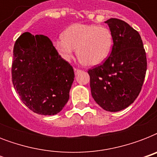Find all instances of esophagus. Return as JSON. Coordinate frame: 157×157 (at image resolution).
Returning a JSON list of instances; mask_svg holds the SVG:
<instances>
[{"label":"esophagus","mask_w":157,"mask_h":157,"mask_svg":"<svg viewBox=\"0 0 157 157\" xmlns=\"http://www.w3.org/2000/svg\"><path fill=\"white\" fill-rule=\"evenodd\" d=\"M74 71H75V73L77 74L78 72H80V71H81V70H80V69H77V68H74Z\"/></svg>","instance_id":"34e87169"}]
</instances>
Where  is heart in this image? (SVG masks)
<instances>
[{"label":"heart","mask_w":157,"mask_h":157,"mask_svg":"<svg viewBox=\"0 0 157 157\" xmlns=\"http://www.w3.org/2000/svg\"><path fill=\"white\" fill-rule=\"evenodd\" d=\"M59 56L70 61L76 51L82 63L98 65L109 55L112 46L111 31L103 26L74 23L64 30L62 37L54 40Z\"/></svg>","instance_id":"heart-1"}]
</instances>
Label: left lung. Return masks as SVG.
<instances>
[{
    "label": "left lung",
    "instance_id": "left-lung-1",
    "mask_svg": "<svg viewBox=\"0 0 157 157\" xmlns=\"http://www.w3.org/2000/svg\"><path fill=\"white\" fill-rule=\"evenodd\" d=\"M112 52L106 61L90 69L91 94L108 112H119L133 103L141 91L147 71L146 52L139 33L124 21L110 18Z\"/></svg>",
    "mask_w": 157,
    "mask_h": 157
}]
</instances>
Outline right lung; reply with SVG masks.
<instances>
[{
  "label": "right lung",
  "instance_id": "add662e5",
  "mask_svg": "<svg viewBox=\"0 0 157 157\" xmlns=\"http://www.w3.org/2000/svg\"><path fill=\"white\" fill-rule=\"evenodd\" d=\"M13 53L12 82L22 102L37 114L59 113L69 99L75 77L72 67L44 35L23 33Z\"/></svg>",
  "mask_w": 157,
  "mask_h": 157
}]
</instances>
